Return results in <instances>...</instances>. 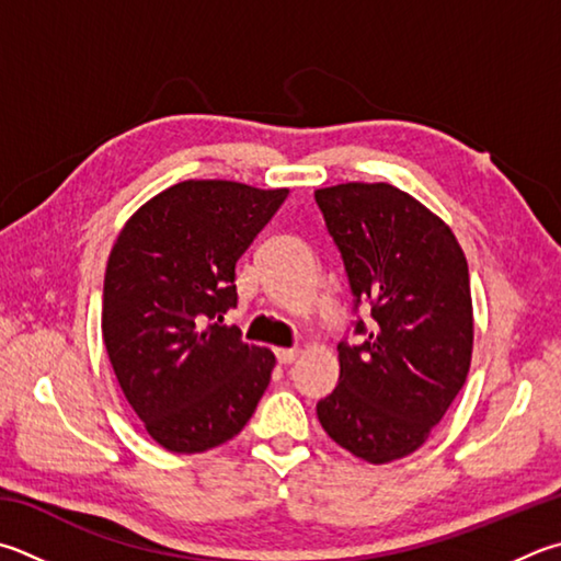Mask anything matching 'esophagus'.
I'll list each match as a JSON object with an SVG mask.
<instances>
[{"label": "esophagus", "mask_w": 561, "mask_h": 561, "mask_svg": "<svg viewBox=\"0 0 561 561\" xmlns=\"http://www.w3.org/2000/svg\"><path fill=\"white\" fill-rule=\"evenodd\" d=\"M299 358V348H277V360L282 365H289Z\"/></svg>", "instance_id": "obj_1"}]
</instances>
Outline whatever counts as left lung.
I'll return each mask as SVG.
<instances>
[{
	"mask_svg": "<svg viewBox=\"0 0 561 561\" xmlns=\"http://www.w3.org/2000/svg\"><path fill=\"white\" fill-rule=\"evenodd\" d=\"M355 297L370 301L360 345L339 343V387L316 404L323 432L355 458L414 454L461 392L473 355L466 254L446 222L392 183L313 193ZM355 333H365L363 321Z\"/></svg>",
	"mask_w": 561,
	"mask_h": 561,
	"instance_id": "left-lung-1",
	"label": "left lung"
}]
</instances>
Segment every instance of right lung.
Instances as JSON below:
<instances>
[{"label": "right lung", "mask_w": 561, "mask_h": 561, "mask_svg": "<svg viewBox=\"0 0 561 561\" xmlns=\"http://www.w3.org/2000/svg\"><path fill=\"white\" fill-rule=\"evenodd\" d=\"M289 188L181 181L131 213L112 245L103 341L147 434L174 454L230 442L257 410L274 353L240 341L236 264Z\"/></svg>", "instance_id": "1"}]
</instances>
